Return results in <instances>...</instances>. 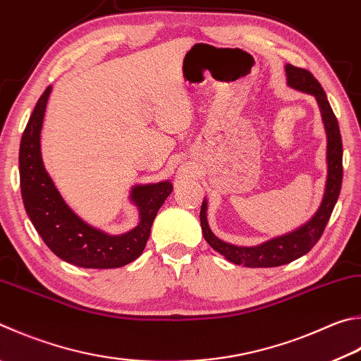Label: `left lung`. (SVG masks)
I'll return each instance as SVG.
<instances>
[{
  "label": "left lung",
  "mask_w": 361,
  "mask_h": 361,
  "mask_svg": "<svg viewBox=\"0 0 361 361\" xmlns=\"http://www.w3.org/2000/svg\"><path fill=\"white\" fill-rule=\"evenodd\" d=\"M286 75L287 85L290 88L312 94L319 104L326 133V166H329V173H326L325 192L319 209L306 224L298 227L297 231L271 238L257 246H237L226 243V241L216 237L207 221L208 202L203 200L200 208L203 238L207 240V243L214 251L224 255L227 260L249 268H270L286 265L301 257V255H305L306 252H310L312 246L322 237L326 222H329L333 208H335L338 202L341 183H343V140H341L338 120L335 114H333L329 99H326L324 88L320 87V83L314 78L310 71L295 68L292 64H286Z\"/></svg>",
  "instance_id": "1"
}]
</instances>
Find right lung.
I'll list each match as a JSON object with an SVG mask.
<instances>
[{
  "instance_id": "1",
  "label": "right lung",
  "mask_w": 361,
  "mask_h": 361,
  "mask_svg": "<svg viewBox=\"0 0 361 361\" xmlns=\"http://www.w3.org/2000/svg\"><path fill=\"white\" fill-rule=\"evenodd\" d=\"M51 87L39 97L23 130L18 153L22 199L28 218L44 243L58 257L82 268H118L145 249L153 221L173 186L170 181L135 185L130 200L139 208V224L121 235H109L72 212L58 192L41 156V129Z\"/></svg>"
}]
</instances>
